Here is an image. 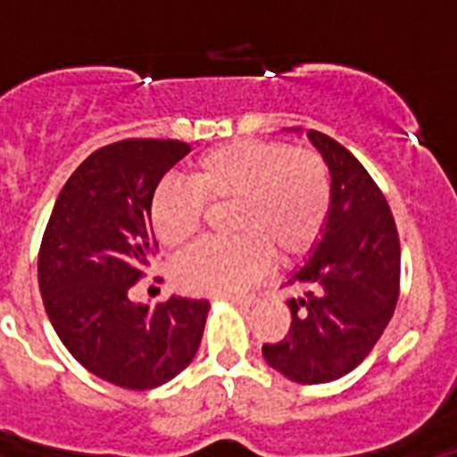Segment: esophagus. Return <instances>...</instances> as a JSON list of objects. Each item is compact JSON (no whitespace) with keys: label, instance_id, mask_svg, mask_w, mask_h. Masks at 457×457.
Returning a JSON list of instances; mask_svg holds the SVG:
<instances>
[{"label":"esophagus","instance_id":"1","mask_svg":"<svg viewBox=\"0 0 457 457\" xmlns=\"http://www.w3.org/2000/svg\"><path fill=\"white\" fill-rule=\"evenodd\" d=\"M253 300H256V297H253V295H233V297H231L233 304H240V306H249V304H253Z\"/></svg>","mask_w":457,"mask_h":457}]
</instances>
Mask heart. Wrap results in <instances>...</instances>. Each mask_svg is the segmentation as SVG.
<instances>
[{"instance_id":"1","label":"heart","mask_w":457,"mask_h":457,"mask_svg":"<svg viewBox=\"0 0 457 457\" xmlns=\"http://www.w3.org/2000/svg\"><path fill=\"white\" fill-rule=\"evenodd\" d=\"M233 204V240L204 242L180 258L173 281L183 293L231 295L265 272L270 253L295 263L320 242L332 212V173L320 153L281 141L240 139L196 157L187 185H157L148 220L160 245L187 247L205 205Z\"/></svg>"}]
</instances>
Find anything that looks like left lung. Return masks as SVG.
<instances>
[{"label": "left lung", "instance_id": "obj_1", "mask_svg": "<svg viewBox=\"0 0 457 457\" xmlns=\"http://www.w3.org/2000/svg\"><path fill=\"white\" fill-rule=\"evenodd\" d=\"M332 173V212L313 256L286 288L290 329L265 343L272 369L300 385H322L357 369L394 316L401 293V240L382 189L337 139L306 132Z\"/></svg>", "mask_w": 457, "mask_h": 457}]
</instances>
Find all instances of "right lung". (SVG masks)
I'll use <instances>...</instances> for the list:
<instances>
[{"instance_id":"add662e5","label":"right lung","mask_w":457,"mask_h":457,"mask_svg":"<svg viewBox=\"0 0 457 457\" xmlns=\"http://www.w3.org/2000/svg\"><path fill=\"white\" fill-rule=\"evenodd\" d=\"M189 153L179 139H123L84 160L59 192L38 252V286L56 337L88 373L155 389L185 370L208 300L135 304L128 290L157 252L148 204Z\"/></svg>"}]
</instances>
